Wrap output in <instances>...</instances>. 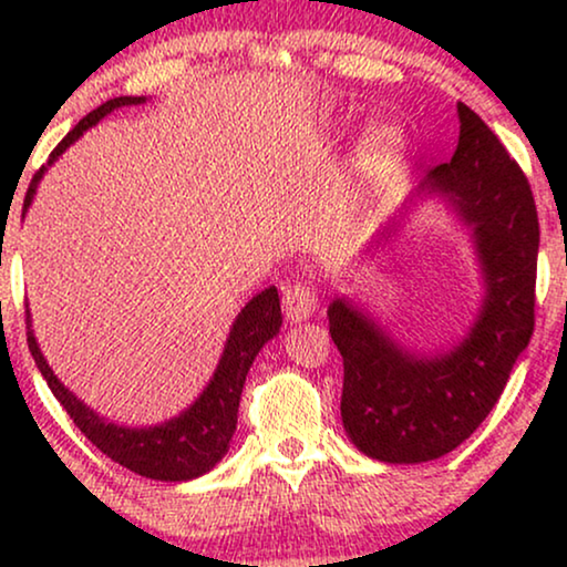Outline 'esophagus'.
<instances>
[{
    "mask_svg": "<svg viewBox=\"0 0 567 567\" xmlns=\"http://www.w3.org/2000/svg\"><path fill=\"white\" fill-rule=\"evenodd\" d=\"M317 307V293L312 286L293 284L284 291V315L289 322H305Z\"/></svg>",
    "mask_w": 567,
    "mask_h": 567,
    "instance_id": "34e87169",
    "label": "esophagus"
}]
</instances>
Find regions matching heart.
I'll use <instances>...</instances> for the list:
<instances>
[{
  "label": "heart",
  "mask_w": 567,
  "mask_h": 567,
  "mask_svg": "<svg viewBox=\"0 0 567 567\" xmlns=\"http://www.w3.org/2000/svg\"><path fill=\"white\" fill-rule=\"evenodd\" d=\"M402 144H405V136H402L400 126H394V123H379V126L371 128L361 146L359 165L363 173L377 175L384 167H390L402 152Z\"/></svg>",
  "instance_id": "obj_1"
}]
</instances>
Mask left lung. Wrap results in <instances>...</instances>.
Returning a JSON list of instances; mask_svg holds the SVG:
<instances>
[{"label":"left lung","mask_w":567,"mask_h":567,"mask_svg":"<svg viewBox=\"0 0 567 567\" xmlns=\"http://www.w3.org/2000/svg\"><path fill=\"white\" fill-rule=\"evenodd\" d=\"M456 113L454 157L425 185L452 200L475 239L485 301L470 336L446 353L415 355L346 299L328 309L343 355L340 415L353 444L379 462H431L470 439L534 332L539 221L529 181L472 107L460 103Z\"/></svg>","instance_id":"obj_1"}]
</instances>
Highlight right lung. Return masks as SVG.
Masks as SVG:
<instances>
[{"instance_id":"add662e5","label":"right lung","mask_w":567,"mask_h":567,"mask_svg":"<svg viewBox=\"0 0 567 567\" xmlns=\"http://www.w3.org/2000/svg\"><path fill=\"white\" fill-rule=\"evenodd\" d=\"M144 97H113L103 103L95 111L84 115L69 134L61 138L56 150L51 152V162L74 144L84 131L95 126L100 118L123 105H138ZM49 162V165H51ZM43 177V167L38 169L30 181V188L25 193V204H22V216H25L33 193L38 188V181ZM281 299H278L276 286L260 291L258 297L247 301L243 312L237 315L235 324H231L227 346H224L221 361L214 371V379L208 382L204 394L193 402L188 410L162 425H150V429H126V425L107 423L105 417L76 400L64 384L59 382L49 363H45L41 348L35 343L33 330H30V309L25 305V324H28V348L33 353L35 367L41 371L45 382H49L53 398L64 405L66 415L72 417L76 429H80L92 446H97L105 456L118 462L136 475L162 480V483H181V480H193L204 475L214 467L216 462L227 454L231 433L237 429V410L239 398H243L245 377L250 371L255 355L260 348L268 343L270 338L281 330Z\"/></svg>"}]
</instances>
